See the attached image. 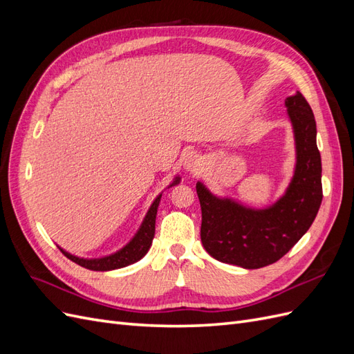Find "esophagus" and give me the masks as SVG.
<instances>
[{"label":"esophagus","instance_id":"34e87169","mask_svg":"<svg viewBox=\"0 0 354 354\" xmlns=\"http://www.w3.org/2000/svg\"><path fill=\"white\" fill-rule=\"evenodd\" d=\"M201 165V158L196 152H187L183 156V167L186 171H196Z\"/></svg>","mask_w":354,"mask_h":354}]
</instances>
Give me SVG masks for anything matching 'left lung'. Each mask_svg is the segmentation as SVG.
<instances>
[{"label": "left lung", "mask_w": 354, "mask_h": 354, "mask_svg": "<svg viewBox=\"0 0 354 354\" xmlns=\"http://www.w3.org/2000/svg\"><path fill=\"white\" fill-rule=\"evenodd\" d=\"M297 143L295 176L273 207L255 211L212 196L201 183V241L214 259L245 269L281 260L312 226L322 203V162L316 145V121L301 93L285 100Z\"/></svg>", "instance_id": "left-lung-1"}]
</instances>
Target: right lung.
Returning a JSON list of instances; mask_svg holds the SVG:
<instances>
[{"label":"right lung","mask_w":354,"mask_h":354,"mask_svg":"<svg viewBox=\"0 0 354 354\" xmlns=\"http://www.w3.org/2000/svg\"><path fill=\"white\" fill-rule=\"evenodd\" d=\"M160 196L162 195H159L155 199V202L152 203V207H151V209H149L147 216L142 224V227L137 232L134 239L127 246H124L121 251H118L109 257H104V259H97V260H84V259H78V257H75V255H71L63 250H60V251L73 263L85 267V269L97 270V272L121 269V267H125L128 264H133V263L138 261L142 257H145V254L149 251V248H151V245H152V241L155 236L156 211H158Z\"/></svg>","instance_id":"obj_1"}]
</instances>
